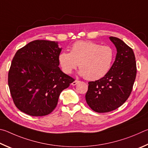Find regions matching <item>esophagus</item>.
<instances>
[{"mask_svg":"<svg viewBox=\"0 0 148 148\" xmlns=\"http://www.w3.org/2000/svg\"><path fill=\"white\" fill-rule=\"evenodd\" d=\"M79 82H80V81H78V80H75V81H73V82H72L71 84L73 85V86H75V85H76L77 84H78Z\"/></svg>","mask_w":148,"mask_h":148,"instance_id":"1","label":"esophagus"}]
</instances>
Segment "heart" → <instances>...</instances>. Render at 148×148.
I'll return each mask as SVG.
<instances>
[{"mask_svg": "<svg viewBox=\"0 0 148 148\" xmlns=\"http://www.w3.org/2000/svg\"><path fill=\"white\" fill-rule=\"evenodd\" d=\"M114 56V50L110 46L91 41H79L71 45L70 53L60 54L58 60L65 73L71 74L79 64L80 74L87 80L95 81L108 73Z\"/></svg>", "mask_w": 148, "mask_h": 148, "instance_id": "heart-1", "label": "heart"}]
</instances>
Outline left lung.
<instances>
[{
	"label": "left lung",
	"mask_w": 148,
	"mask_h": 148,
	"mask_svg": "<svg viewBox=\"0 0 148 148\" xmlns=\"http://www.w3.org/2000/svg\"><path fill=\"white\" fill-rule=\"evenodd\" d=\"M117 49L114 62L105 77L88 82L86 94L87 104L95 112H108L121 107L133 90L136 75L134 52L118 38L110 36Z\"/></svg>",
	"instance_id": "left-lung-1"
}]
</instances>
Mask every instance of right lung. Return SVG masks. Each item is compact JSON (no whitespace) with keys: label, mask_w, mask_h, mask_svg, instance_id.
I'll use <instances>...</instances> for the list:
<instances>
[{"label":"right lung","mask_w":148,"mask_h":148,"mask_svg":"<svg viewBox=\"0 0 148 148\" xmlns=\"http://www.w3.org/2000/svg\"><path fill=\"white\" fill-rule=\"evenodd\" d=\"M61 49L54 41L34 40L19 49L10 66L8 82L21 112L43 116L56 108L62 91L75 79L59 68Z\"/></svg>","instance_id":"right-lung-1"}]
</instances>
